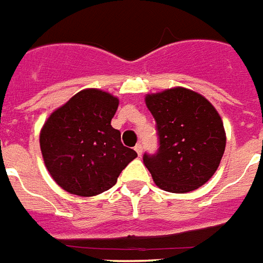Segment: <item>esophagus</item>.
<instances>
[{
  "instance_id": "esophagus-1",
  "label": "esophagus",
  "mask_w": 263,
  "mask_h": 263,
  "mask_svg": "<svg viewBox=\"0 0 263 263\" xmlns=\"http://www.w3.org/2000/svg\"><path fill=\"white\" fill-rule=\"evenodd\" d=\"M134 149H136V152H137L138 156H141V155H142V145L141 144H137V145H136V148H134Z\"/></svg>"
}]
</instances>
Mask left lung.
Masks as SVG:
<instances>
[{
	"mask_svg": "<svg viewBox=\"0 0 263 263\" xmlns=\"http://www.w3.org/2000/svg\"><path fill=\"white\" fill-rule=\"evenodd\" d=\"M156 121L159 149L142 160L156 186L189 193L211 179L226 151V132L212 103L197 92L176 87L146 95Z\"/></svg>",
	"mask_w": 263,
	"mask_h": 263,
	"instance_id": "8db88e82",
	"label": "left lung"
}]
</instances>
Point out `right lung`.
I'll return each instance as SVG.
<instances>
[{
  "label": "right lung",
  "instance_id": "1",
  "mask_svg": "<svg viewBox=\"0 0 263 263\" xmlns=\"http://www.w3.org/2000/svg\"><path fill=\"white\" fill-rule=\"evenodd\" d=\"M118 104V98L108 92L84 89L57 108L42 127L46 168L70 194L92 197L108 190L137 157L111 126Z\"/></svg>",
  "mask_w": 263,
  "mask_h": 263
}]
</instances>
